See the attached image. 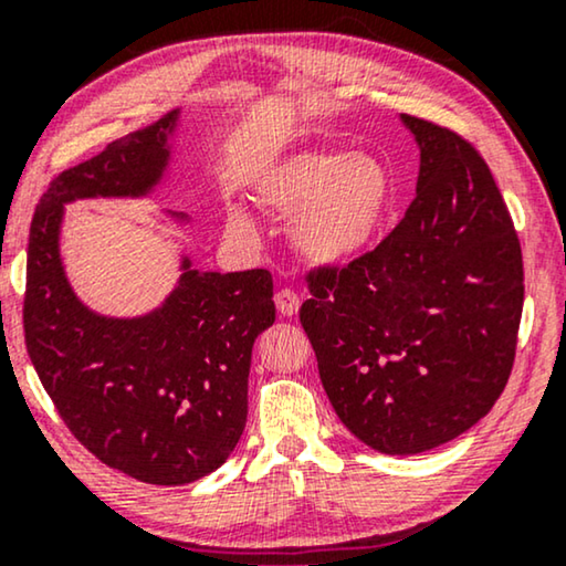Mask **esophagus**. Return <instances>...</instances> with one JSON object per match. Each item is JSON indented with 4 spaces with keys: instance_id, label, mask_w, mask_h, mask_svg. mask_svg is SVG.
I'll return each instance as SVG.
<instances>
[{
    "instance_id": "esophagus-1",
    "label": "esophagus",
    "mask_w": 566,
    "mask_h": 566,
    "mask_svg": "<svg viewBox=\"0 0 566 566\" xmlns=\"http://www.w3.org/2000/svg\"><path fill=\"white\" fill-rule=\"evenodd\" d=\"M275 306H277V312H281V316H296L301 298L291 289H283L275 293Z\"/></svg>"
}]
</instances>
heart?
Listing matches in <instances>:
<instances>
[{
    "label": "heart",
    "instance_id": "b5f03b06",
    "mask_svg": "<svg viewBox=\"0 0 566 566\" xmlns=\"http://www.w3.org/2000/svg\"><path fill=\"white\" fill-rule=\"evenodd\" d=\"M254 196L275 216H293L289 237L301 258L339 268L376 242L391 208L394 180L374 154L304 149L262 169ZM227 221L239 237L258 231L244 206H231Z\"/></svg>",
    "mask_w": 566,
    "mask_h": 566
}]
</instances>
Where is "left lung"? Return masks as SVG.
<instances>
[{
	"label": "left lung",
	"instance_id": "obj_1",
	"mask_svg": "<svg viewBox=\"0 0 566 566\" xmlns=\"http://www.w3.org/2000/svg\"><path fill=\"white\" fill-rule=\"evenodd\" d=\"M420 149L399 227L301 306L324 391L360 443L415 455L459 438L505 389L523 314L513 219L474 146L399 115Z\"/></svg>",
	"mask_w": 566,
	"mask_h": 566
}]
</instances>
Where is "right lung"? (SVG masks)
<instances>
[{
  "mask_svg": "<svg viewBox=\"0 0 566 566\" xmlns=\"http://www.w3.org/2000/svg\"><path fill=\"white\" fill-rule=\"evenodd\" d=\"M180 115L175 107L51 182L30 223L22 306L28 355L66 428L111 469L159 486L211 474L242 438L252 345L275 322L273 277L198 270L182 250L159 306L107 316L69 283L61 227L76 200L149 198L165 185Z\"/></svg>",
  "mask_w": 566,
  "mask_h": 566,
  "instance_id": "obj_1",
  "label": "right lung"
}]
</instances>
